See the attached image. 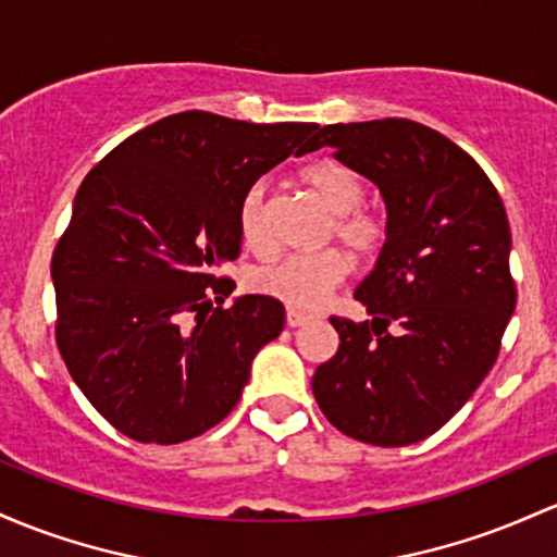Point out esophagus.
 <instances>
[{"mask_svg": "<svg viewBox=\"0 0 557 557\" xmlns=\"http://www.w3.org/2000/svg\"><path fill=\"white\" fill-rule=\"evenodd\" d=\"M285 322H288L290 327H301V325H307V322H311V314H304V311H298V309H288Z\"/></svg>", "mask_w": 557, "mask_h": 557, "instance_id": "esophagus-1", "label": "esophagus"}]
</instances>
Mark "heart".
<instances>
[{"mask_svg":"<svg viewBox=\"0 0 557 557\" xmlns=\"http://www.w3.org/2000/svg\"><path fill=\"white\" fill-rule=\"evenodd\" d=\"M304 187L330 211L322 243H341L354 259H375L388 240V222L377 209L364 206L368 185L354 169L338 161H317L301 171ZM237 227L246 248L259 256L274 253L272 227L267 213V187L256 182L243 195ZM348 274V259L338 248L296 253L269 261L250 272V288L277 298L285 307L314 309L338 288Z\"/></svg>","mask_w":557,"mask_h":557,"instance_id":"heart-1","label":"heart"}]
</instances>
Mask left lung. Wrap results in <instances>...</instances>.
<instances>
[{"instance_id": "left-lung-1", "label": "left lung", "mask_w": 557, "mask_h": 557, "mask_svg": "<svg viewBox=\"0 0 557 557\" xmlns=\"http://www.w3.org/2000/svg\"><path fill=\"white\" fill-rule=\"evenodd\" d=\"M381 187L388 240L354 298L370 320L330 317L341 346L311 391L346 436L407 447L436 433L497 362L516 309L510 224L484 169L409 119L330 124L314 148Z\"/></svg>"}]
</instances>
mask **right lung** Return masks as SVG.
Listing matches in <instances>:
<instances>
[{
  "label": "right lung",
  "instance_id": "1",
  "mask_svg": "<svg viewBox=\"0 0 557 557\" xmlns=\"http://www.w3.org/2000/svg\"><path fill=\"white\" fill-rule=\"evenodd\" d=\"M314 132L185 110L126 137L84 176L52 253L54 341L115 431L180 444L237 405L285 309L269 296L222 309L235 283L216 269L240 256L243 195L293 152L317 150Z\"/></svg>",
  "mask_w": 557,
  "mask_h": 557
}]
</instances>
